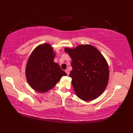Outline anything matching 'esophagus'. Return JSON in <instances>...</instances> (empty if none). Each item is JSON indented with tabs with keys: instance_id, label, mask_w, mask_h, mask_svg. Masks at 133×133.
<instances>
[{
	"instance_id": "esophagus-1",
	"label": "esophagus",
	"mask_w": 133,
	"mask_h": 133,
	"mask_svg": "<svg viewBox=\"0 0 133 133\" xmlns=\"http://www.w3.org/2000/svg\"><path fill=\"white\" fill-rule=\"evenodd\" d=\"M65 72H66L67 73V75H69V74H70V72H69V70L66 69V70H65Z\"/></svg>"
}]
</instances>
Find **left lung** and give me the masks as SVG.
Instances as JSON below:
<instances>
[{
	"label": "left lung",
	"mask_w": 133,
	"mask_h": 133,
	"mask_svg": "<svg viewBox=\"0 0 133 133\" xmlns=\"http://www.w3.org/2000/svg\"><path fill=\"white\" fill-rule=\"evenodd\" d=\"M64 51L71 58L72 70L69 76L77 97L84 101L97 98L109 82V69L106 59L90 44L79 45L73 49L66 47Z\"/></svg>",
	"instance_id": "8db88e82"
}]
</instances>
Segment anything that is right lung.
Masks as SVG:
<instances>
[{"mask_svg":"<svg viewBox=\"0 0 133 133\" xmlns=\"http://www.w3.org/2000/svg\"><path fill=\"white\" fill-rule=\"evenodd\" d=\"M55 52L49 43L39 45L33 50L26 67L27 81L30 87L40 93L52 89L67 74L54 62Z\"/></svg>","mask_w":133,"mask_h":133,"instance_id":"1","label":"right lung"}]
</instances>
